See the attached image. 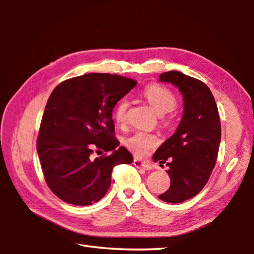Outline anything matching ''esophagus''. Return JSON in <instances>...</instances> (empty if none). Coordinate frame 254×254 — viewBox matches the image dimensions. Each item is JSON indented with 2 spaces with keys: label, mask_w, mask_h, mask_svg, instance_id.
Segmentation results:
<instances>
[{
  "label": "esophagus",
  "mask_w": 254,
  "mask_h": 254,
  "mask_svg": "<svg viewBox=\"0 0 254 254\" xmlns=\"http://www.w3.org/2000/svg\"><path fill=\"white\" fill-rule=\"evenodd\" d=\"M133 165H134L136 168H141V169H143V170H151L152 169V167L150 166L149 163L143 162V161H141V160H137V159H134V160H133Z\"/></svg>",
  "instance_id": "obj_1"
}]
</instances>
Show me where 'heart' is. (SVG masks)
<instances>
[{
  "label": "heart",
  "mask_w": 254,
  "mask_h": 254,
  "mask_svg": "<svg viewBox=\"0 0 254 254\" xmlns=\"http://www.w3.org/2000/svg\"><path fill=\"white\" fill-rule=\"evenodd\" d=\"M143 97L151 105L158 115H165L169 113L177 106V98L169 88L161 85H149L143 89ZM128 104L126 100H121L114 107L113 117L118 126L124 127L127 120ZM163 124H169L167 119H162ZM127 147L136 157H144L149 150L157 147L158 139L156 135L150 133L136 132L127 140Z\"/></svg>",
  "instance_id": "heart-1"
}]
</instances>
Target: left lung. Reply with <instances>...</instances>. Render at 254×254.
Masks as SVG:
<instances>
[{
	"mask_svg": "<svg viewBox=\"0 0 254 254\" xmlns=\"http://www.w3.org/2000/svg\"><path fill=\"white\" fill-rule=\"evenodd\" d=\"M161 81L173 83L184 96V115L177 131L153 154L154 162L167 163L171 183L159 198L183 203L205 187L217 160L221 122L216 102L208 86L180 71H167Z\"/></svg>",
	"mask_w": 254,
	"mask_h": 254,
	"instance_id": "8db88e82",
	"label": "left lung"
}]
</instances>
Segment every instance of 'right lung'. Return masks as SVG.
Masks as SVG:
<instances>
[{"instance_id":"right-lung-1","label":"right lung","mask_w":254,"mask_h":254,"mask_svg":"<svg viewBox=\"0 0 254 254\" xmlns=\"http://www.w3.org/2000/svg\"><path fill=\"white\" fill-rule=\"evenodd\" d=\"M135 85L127 77L93 72L64 80L50 94L37 151L47 185L62 200L96 203L111 186L114 167L133 161L119 148L112 112ZM102 151L103 156L93 157Z\"/></svg>"}]
</instances>
